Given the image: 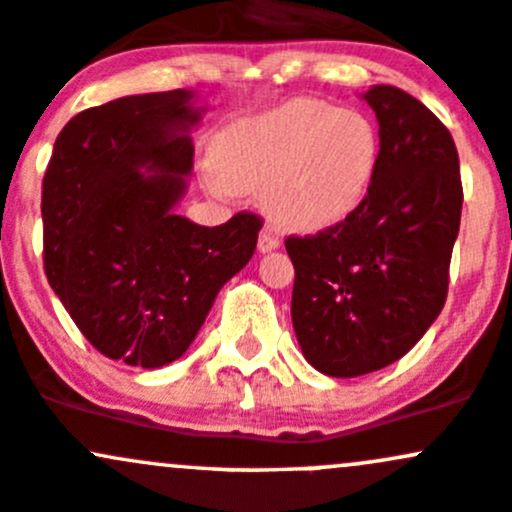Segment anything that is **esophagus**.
Masks as SVG:
<instances>
[{
	"label": "esophagus",
	"instance_id": "obj_1",
	"mask_svg": "<svg viewBox=\"0 0 512 512\" xmlns=\"http://www.w3.org/2000/svg\"><path fill=\"white\" fill-rule=\"evenodd\" d=\"M257 247H260V252H272L279 247V238L270 230H262L260 238H257Z\"/></svg>",
	"mask_w": 512,
	"mask_h": 512
}]
</instances>
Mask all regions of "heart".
<instances>
[{
    "label": "heart",
    "instance_id": "b5f03b06",
    "mask_svg": "<svg viewBox=\"0 0 512 512\" xmlns=\"http://www.w3.org/2000/svg\"><path fill=\"white\" fill-rule=\"evenodd\" d=\"M380 157V132L365 112L299 98L225 127L208 186L218 196L260 193L279 228L324 233L363 206Z\"/></svg>",
    "mask_w": 512,
    "mask_h": 512
}]
</instances>
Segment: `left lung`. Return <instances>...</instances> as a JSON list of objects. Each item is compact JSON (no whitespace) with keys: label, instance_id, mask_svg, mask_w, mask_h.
Instances as JSON below:
<instances>
[{"label":"left lung","instance_id":"1","mask_svg":"<svg viewBox=\"0 0 512 512\" xmlns=\"http://www.w3.org/2000/svg\"><path fill=\"white\" fill-rule=\"evenodd\" d=\"M363 98L383 144L373 191L336 228L284 242L297 274L294 333L331 378L395 363L437 321L464 203L459 154L439 117L392 85Z\"/></svg>","mask_w":512,"mask_h":512}]
</instances>
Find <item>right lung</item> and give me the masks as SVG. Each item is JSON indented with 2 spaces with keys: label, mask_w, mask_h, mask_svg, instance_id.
<instances>
[{
  "label": "right lung",
  "mask_w": 512,
  "mask_h": 512,
  "mask_svg": "<svg viewBox=\"0 0 512 512\" xmlns=\"http://www.w3.org/2000/svg\"><path fill=\"white\" fill-rule=\"evenodd\" d=\"M191 90L78 112L43 176V267L102 355L161 368L186 353L215 297L250 262L262 220L206 228L174 211L193 169Z\"/></svg>",
  "instance_id": "add662e5"
}]
</instances>
